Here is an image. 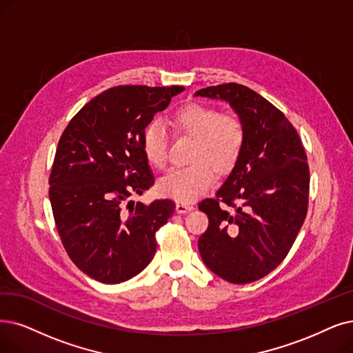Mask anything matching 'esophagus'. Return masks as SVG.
Returning <instances> with one entry per match:
<instances>
[{"label":"esophagus","mask_w":353,"mask_h":353,"mask_svg":"<svg viewBox=\"0 0 353 353\" xmlns=\"http://www.w3.org/2000/svg\"><path fill=\"white\" fill-rule=\"evenodd\" d=\"M192 208H194V205L190 204V203H176V205H175L176 213H179V214H185V213H188V211H191Z\"/></svg>","instance_id":"obj_1"}]
</instances>
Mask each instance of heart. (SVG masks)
I'll return each mask as SVG.
<instances>
[{
	"label": "heart",
	"instance_id": "heart-1",
	"mask_svg": "<svg viewBox=\"0 0 353 353\" xmlns=\"http://www.w3.org/2000/svg\"><path fill=\"white\" fill-rule=\"evenodd\" d=\"M176 133L194 137L190 152L191 165L178 168L158 181L159 194L188 203L199 199L214 182L217 175L233 171L246 142L243 123L234 116L220 112L204 104H187L171 116ZM142 149L146 161L158 169L168 162V137L158 123H150L142 133Z\"/></svg>",
	"mask_w": 353,
	"mask_h": 353
}]
</instances>
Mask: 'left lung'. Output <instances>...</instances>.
I'll return each mask as SVG.
<instances>
[{"label": "left lung", "instance_id": "left-lung-1", "mask_svg": "<svg viewBox=\"0 0 353 353\" xmlns=\"http://www.w3.org/2000/svg\"><path fill=\"white\" fill-rule=\"evenodd\" d=\"M194 95L229 103L246 132L242 157L216 199L199 204L208 217L199 239L200 255L229 283H253L284 261L304 223L307 154L288 119L253 90L230 82Z\"/></svg>", "mask_w": 353, "mask_h": 353}]
</instances>
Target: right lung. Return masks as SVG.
I'll return each mask as SVG.
<instances>
[{
  "instance_id": "obj_1",
  "label": "right lung",
  "mask_w": 353,
  "mask_h": 353,
  "mask_svg": "<svg viewBox=\"0 0 353 353\" xmlns=\"http://www.w3.org/2000/svg\"><path fill=\"white\" fill-rule=\"evenodd\" d=\"M184 87L119 85L83 105L63 130L49 178L56 229L69 258L104 284L124 283L150 263L171 200L133 201L154 178L142 133Z\"/></svg>"
}]
</instances>
